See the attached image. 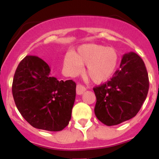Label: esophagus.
I'll list each match as a JSON object with an SVG mask.
<instances>
[{"instance_id": "obj_1", "label": "esophagus", "mask_w": 159, "mask_h": 159, "mask_svg": "<svg viewBox=\"0 0 159 159\" xmlns=\"http://www.w3.org/2000/svg\"><path fill=\"white\" fill-rule=\"evenodd\" d=\"M86 91V88L85 87L82 86V85H80L78 84L76 86V94L77 95H82L84 92Z\"/></svg>"}]
</instances>
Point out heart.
Returning <instances> with one entry per match:
<instances>
[{
    "mask_svg": "<svg viewBox=\"0 0 159 159\" xmlns=\"http://www.w3.org/2000/svg\"><path fill=\"white\" fill-rule=\"evenodd\" d=\"M118 62L119 55L114 48L85 43L78 47L75 53H66L64 67L67 74L75 76L81 72L82 66L86 65V75L95 84H101L113 75Z\"/></svg>",
    "mask_w": 159,
    "mask_h": 159,
    "instance_id": "heart-1",
    "label": "heart"
}]
</instances>
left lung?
Returning <instances> with one entry per match:
<instances>
[{"instance_id":"8db88e82","label":"left lung","mask_w":159,"mask_h":159,"mask_svg":"<svg viewBox=\"0 0 159 159\" xmlns=\"http://www.w3.org/2000/svg\"><path fill=\"white\" fill-rule=\"evenodd\" d=\"M93 90L96 96L95 116L103 124L115 126L132 119L148 93V73L143 60L136 53H126L120 69L110 80Z\"/></svg>"}]
</instances>
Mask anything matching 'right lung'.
<instances>
[{
	"mask_svg": "<svg viewBox=\"0 0 159 159\" xmlns=\"http://www.w3.org/2000/svg\"><path fill=\"white\" fill-rule=\"evenodd\" d=\"M76 84L58 80L42 59L27 56L20 62L12 92L18 111L35 128L60 131L67 127L75 102Z\"/></svg>",
	"mask_w": 159,
	"mask_h": 159,
	"instance_id": "obj_1",
	"label": "right lung"
}]
</instances>
